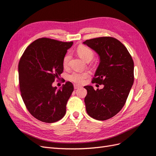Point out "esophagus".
Segmentation results:
<instances>
[{
    "label": "esophagus",
    "mask_w": 156,
    "mask_h": 156,
    "mask_svg": "<svg viewBox=\"0 0 156 156\" xmlns=\"http://www.w3.org/2000/svg\"><path fill=\"white\" fill-rule=\"evenodd\" d=\"M81 88V87H80V86L76 85V84H75V85H74V88L75 89H78V88Z\"/></svg>",
    "instance_id": "obj_1"
}]
</instances>
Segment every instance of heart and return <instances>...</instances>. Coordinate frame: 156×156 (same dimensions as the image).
Listing matches in <instances>:
<instances>
[{"mask_svg":"<svg viewBox=\"0 0 156 156\" xmlns=\"http://www.w3.org/2000/svg\"><path fill=\"white\" fill-rule=\"evenodd\" d=\"M77 53L83 60L86 62L90 61L94 56V52L92 49L89 48L88 47L80 45L77 48ZM71 60V54L70 53H67L63 58L62 63L64 67H68ZM90 76V73L88 72H73L69 75V81L76 83L78 84H81L84 83V80Z\"/></svg>","mask_w":156,"mask_h":156,"instance_id":"1","label":"heart"}]
</instances>
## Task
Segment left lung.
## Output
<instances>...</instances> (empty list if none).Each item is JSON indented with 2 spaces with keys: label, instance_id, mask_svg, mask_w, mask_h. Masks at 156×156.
Here are the masks:
<instances>
[{
  "label": "left lung",
  "instance_id": "left-lung-1",
  "mask_svg": "<svg viewBox=\"0 0 156 156\" xmlns=\"http://www.w3.org/2000/svg\"><path fill=\"white\" fill-rule=\"evenodd\" d=\"M100 56V62L92 83L102 89L86 86L88 115L98 120L115 116L125 105L134 81V63L127 48L115 37L103 36L83 42Z\"/></svg>",
  "mask_w": 156,
  "mask_h": 156
}]
</instances>
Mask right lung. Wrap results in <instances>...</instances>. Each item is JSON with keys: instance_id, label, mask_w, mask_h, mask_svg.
Returning <instances> with one entry per match:
<instances>
[{"instance_id": "1", "label": "right lung", "mask_w": 156, "mask_h": 156, "mask_svg": "<svg viewBox=\"0 0 156 156\" xmlns=\"http://www.w3.org/2000/svg\"><path fill=\"white\" fill-rule=\"evenodd\" d=\"M73 41L63 42L41 37L31 43L18 64L21 95L27 110L35 119L46 123L62 119L73 91L71 82L57 90L52 84L62 73V60Z\"/></svg>"}]
</instances>
